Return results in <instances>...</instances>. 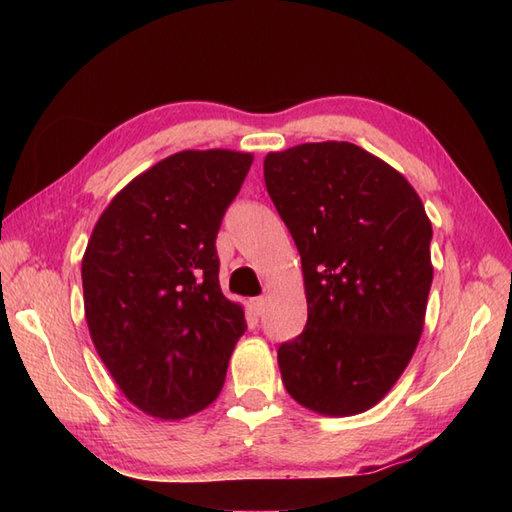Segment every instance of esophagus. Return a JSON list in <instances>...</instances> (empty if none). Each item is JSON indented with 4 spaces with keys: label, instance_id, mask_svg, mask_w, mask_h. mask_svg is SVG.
<instances>
[{
    "label": "esophagus",
    "instance_id": "34e87169",
    "mask_svg": "<svg viewBox=\"0 0 512 512\" xmlns=\"http://www.w3.org/2000/svg\"><path fill=\"white\" fill-rule=\"evenodd\" d=\"M250 308H253V312L257 314H262L264 312V308H266V299L264 297H255V299H250Z\"/></svg>",
    "mask_w": 512,
    "mask_h": 512
}]
</instances>
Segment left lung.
<instances>
[{
  "instance_id": "1",
  "label": "left lung",
  "mask_w": 512,
  "mask_h": 512,
  "mask_svg": "<svg viewBox=\"0 0 512 512\" xmlns=\"http://www.w3.org/2000/svg\"><path fill=\"white\" fill-rule=\"evenodd\" d=\"M301 255L308 323L279 345L288 394L325 416L383 398L420 341L431 290V222L411 184L352 143H306L264 160Z\"/></svg>"
}]
</instances>
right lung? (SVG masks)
I'll return each mask as SVG.
<instances>
[{"label": "right lung", "instance_id": "obj_1", "mask_svg": "<svg viewBox=\"0 0 512 512\" xmlns=\"http://www.w3.org/2000/svg\"><path fill=\"white\" fill-rule=\"evenodd\" d=\"M253 156L180 151L140 173L96 222L81 264L85 319L123 394L178 420L220 396L244 310L220 288L215 237Z\"/></svg>", "mask_w": 512, "mask_h": 512}]
</instances>
